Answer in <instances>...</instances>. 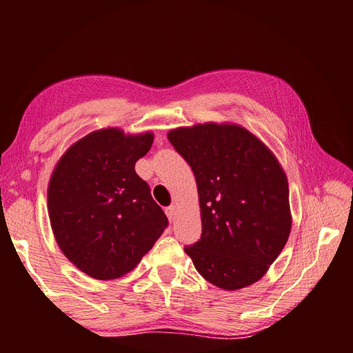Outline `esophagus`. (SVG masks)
<instances>
[{"mask_svg":"<svg viewBox=\"0 0 353 353\" xmlns=\"http://www.w3.org/2000/svg\"><path fill=\"white\" fill-rule=\"evenodd\" d=\"M165 212H166V216H168L170 221H174V218H176V207L174 205L166 207Z\"/></svg>","mask_w":353,"mask_h":353,"instance_id":"esophagus-1","label":"esophagus"}]
</instances>
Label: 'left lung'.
<instances>
[{"instance_id":"1","label":"left lung","mask_w":353,"mask_h":353,"mask_svg":"<svg viewBox=\"0 0 353 353\" xmlns=\"http://www.w3.org/2000/svg\"><path fill=\"white\" fill-rule=\"evenodd\" d=\"M198 185L202 235L185 252L207 282L240 290L265 276L291 232L288 179L265 143L238 124L172 129Z\"/></svg>"}]
</instances>
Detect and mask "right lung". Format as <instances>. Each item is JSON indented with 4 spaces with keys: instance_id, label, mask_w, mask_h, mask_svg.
Here are the masks:
<instances>
[{
    "instance_id": "right-lung-1",
    "label": "right lung",
    "mask_w": 353,
    "mask_h": 353,
    "mask_svg": "<svg viewBox=\"0 0 353 353\" xmlns=\"http://www.w3.org/2000/svg\"><path fill=\"white\" fill-rule=\"evenodd\" d=\"M151 132L107 128L67 149L48 185V213L59 248L87 276H124L151 250L168 218L135 172L151 149Z\"/></svg>"
}]
</instances>
